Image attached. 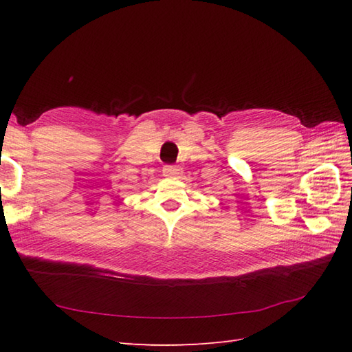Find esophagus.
I'll use <instances>...</instances> for the list:
<instances>
[{
  "mask_svg": "<svg viewBox=\"0 0 352 352\" xmlns=\"http://www.w3.org/2000/svg\"><path fill=\"white\" fill-rule=\"evenodd\" d=\"M183 174V170L177 166H164L163 168V175L168 177V178H175V177H180Z\"/></svg>",
  "mask_w": 352,
  "mask_h": 352,
  "instance_id": "esophagus-1",
  "label": "esophagus"
}]
</instances>
